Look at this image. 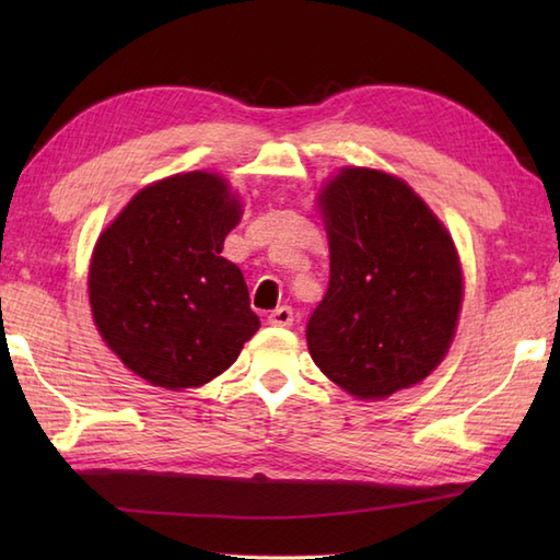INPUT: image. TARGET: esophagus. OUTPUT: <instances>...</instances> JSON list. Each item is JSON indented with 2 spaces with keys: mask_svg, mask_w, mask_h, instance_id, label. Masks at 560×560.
<instances>
[{
  "mask_svg": "<svg viewBox=\"0 0 560 560\" xmlns=\"http://www.w3.org/2000/svg\"><path fill=\"white\" fill-rule=\"evenodd\" d=\"M269 325L273 327H291L293 325V311L287 305L277 307V311L269 313Z\"/></svg>",
  "mask_w": 560,
  "mask_h": 560,
  "instance_id": "esophagus-1",
  "label": "esophagus"
}]
</instances>
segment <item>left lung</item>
Listing matches in <instances>:
<instances>
[{
	"label": "left lung",
	"mask_w": 560,
	"mask_h": 560,
	"mask_svg": "<svg viewBox=\"0 0 560 560\" xmlns=\"http://www.w3.org/2000/svg\"><path fill=\"white\" fill-rule=\"evenodd\" d=\"M319 209L329 287L305 329L315 365L359 399L421 383L445 359L462 307L445 225L407 183L371 168H341Z\"/></svg>",
	"instance_id": "obj_1"
}]
</instances>
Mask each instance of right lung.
Returning a JSON list of instances; mask_svg holds the SVG:
<instances>
[{
    "label": "right lung",
    "mask_w": 560,
    "mask_h": 560,
    "mask_svg": "<svg viewBox=\"0 0 560 560\" xmlns=\"http://www.w3.org/2000/svg\"><path fill=\"white\" fill-rule=\"evenodd\" d=\"M241 213L223 177L195 171L144 187L101 233L89 269L93 323L151 385L209 383L259 329L243 271L221 257Z\"/></svg>",
    "instance_id": "add662e5"
}]
</instances>
